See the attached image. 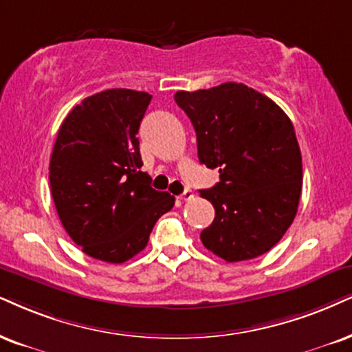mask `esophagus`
<instances>
[{"mask_svg": "<svg viewBox=\"0 0 352 352\" xmlns=\"http://www.w3.org/2000/svg\"><path fill=\"white\" fill-rule=\"evenodd\" d=\"M180 199H182V201H188V199H191V198H193V191H191L190 188H186L185 191H184V193H182L180 195V197H179Z\"/></svg>", "mask_w": 352, "mask_h": 352, "instance_id": "34e87169", "label": "esophagus"}]
</instances>
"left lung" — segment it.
Returning <instances> with one entry per match:
<instances>
[{"mask_svg":"<svg viewBox=\"0 0 352 352\" xmlns=\"http://www.w3.org/2000/svg\"><path fill=\"white\" fill-rule=\"evenodd\" d=\"M175 102L197 131L199 162L219 168V182L199 191L216 211L203 245L229 263L263 255L299 206L302 155L292 122L242 82L179 91Z\"/></svg>","mask_w":352,"mask_h":352,"instance_id":"8db88e82","label":"left lung"}]
</instances>
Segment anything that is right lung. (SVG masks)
Instances as JSON below:
<instances>
[{
	"label": "right lung",
	"instance_id": "1",
	"mask_svg": "<svg viewBox=\"0 0 352 352\" xmlns=\"http://www.w3.org/2000/svg\"><path fill=\"white\" fill-rule=\"evenodd\" d=\"M153 96L107 89L63 120L50 157L52 197L61 224L86 255L123 263L148 245L175 198L141 172L138 130Z\"/></svg>",
	"mask_w": 352,
	"mask_h": 352
}]
</instances>
